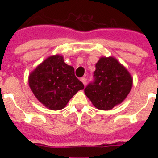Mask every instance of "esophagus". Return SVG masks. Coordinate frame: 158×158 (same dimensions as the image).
<instances>
[{
  "mask_svg": "<svg viewBox=\"0 0 158 158\" xmlns=\"http://www.w3.org/2000/svg\"><path fill=\"white\" fill-rule=\"evenodd\" d=\"M81 81L82 83L84 84V85H85L86 83H87V79L85 77H81Z\"/></svg>",
  "mask_w": 158,
  "mask_h": 158,
  "instance_id": "esophagus-1",
  "label": "esophagus"
}]
</instances>
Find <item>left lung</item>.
Masks as SVG:
<instances>
[{
	"mask_svg": "<svg viewBox=\"0 0 158 158\" xmlns=\"http://www.w3.org/2000/svg\"><path fill=\"white\" fill-rule=\"evenodd\" d=\"M93 77L94 81L86 86L85 93L98 109H112L126 99L132 88L131 75L113 57L100 58Z\"/></svg>",
	"mask_w": 158,
	"mask_h": 158,
	"instance_id": "left-lung-1",
	"label": "left lung"
}]
</instances>
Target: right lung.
<instances>
[{
    "label": "right lung",
    "mask_w": 158,
    "mask_h": 158,
    "mask_svg": "<svg viewBox=\"0 0 158 158\" xmlns=\"http://www.w3.org/2000/svg\"><path fill=\"white\" fill-rule=\"evenodd\" d=\"M28 83L38 100L51 110H60L84 85L76 77L74 68L65 63L62 55L44 60L29 75Z\"/></svg>",
    "instance_id": "right-lung-1"
}]
</instances>
